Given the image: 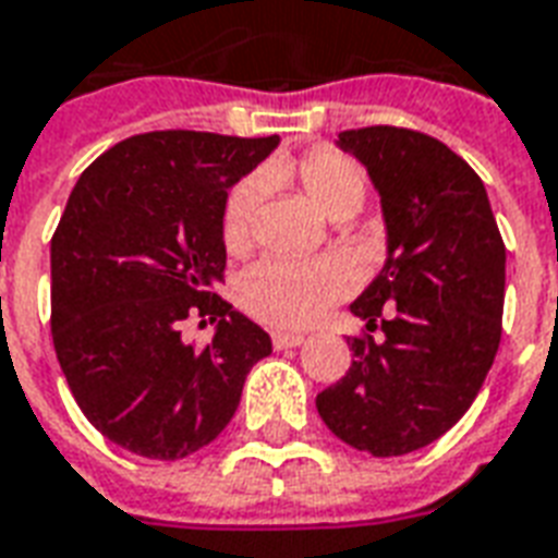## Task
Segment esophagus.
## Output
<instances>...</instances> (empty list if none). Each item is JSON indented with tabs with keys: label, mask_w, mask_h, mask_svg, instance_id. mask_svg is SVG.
<instances>
[{
	"label": "esophagus",
	"mask_w": 558,
	"mask_h": 558,
	"mask_svg": "<svg viewBox=\"0 0 558 558\" xmlns=\"http://www.w3.org/2000/svg\"><path fill=\"white\" fill-rule=\"evenodd\" d=\"M301 342H304L301 333H290V331L271 333V345H275V349H292V345H301Z\"/></svg>",
	"instance_id": "esophagus-1"
}]
</instances>
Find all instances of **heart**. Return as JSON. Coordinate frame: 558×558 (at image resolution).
Segmentation results:
<instances>
[{
  "mask_svg": "<svg viewBox=\"0 0 558 558\" xmlns=\"http://www.w3.org/2000/svg\"><path fill=\"white\" fill-rule=\"evenodd\" d=\"M271 177H292L304 195L328 218H352L366 201L369 174L354 156L333 147H313L295 162H275ZM263 180L257 174L239 180L221 213V242L230 254H242L254 239ZM345 290L340 268L325 259H259L239 275L236 295L242 311L271 328H307Z\"/></svg>",
  "mask_w": 558,
  "mask_h": 558,
  "instance_id": "1",
  "label": "heart"
}]
</instances>
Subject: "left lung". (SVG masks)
<instances>
[{
	"label": "left lung",
	"instance_id": "8db88e82",
	"mask_svg": "<svg viewBox=\"0 0 558 558\" xmlns=\"http://www.w3.org/2000/svg\"><path fill=\"white\" fill-rule=\"evenodd\" d=\"M373 177L387 263L352 304L372 335L349 337L352 366L316 396L325 426L375 458L447 435L485 384L502 337L506 245L488 192L456 150L405 126L340 132Z\"/></svg>",
	"mask_w": 558,
	"mask_h": 558
}]
</instances>
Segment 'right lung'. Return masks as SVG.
Segmentation results:
<instances>
[{
    "instance_id": "1",
    "label": "right lung",
    "mask_w": 558,
    "mask_h": 558,
    "mask_svg": "<svg viewBox=\"0 0 558 558\" xmlns=\"http://www.w3.org/2000/svg\"><path fill=\"white\" fill-rule=\"evenodd\" d=\"M278 135L156 130L114 144L82 171L52 233V345L82 414L135 456L177 461L236 414L268 333L216 283L227 251V189ZM185 318L218 320L206 347Z\"/></svg>"
}]
</instances>
